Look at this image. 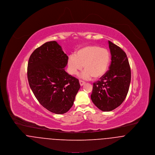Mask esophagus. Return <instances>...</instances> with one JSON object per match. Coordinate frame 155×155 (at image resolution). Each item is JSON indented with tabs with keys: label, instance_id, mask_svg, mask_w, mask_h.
<instances>
[{
	"label": "esophagus",
	"instance_id": "obj_1",
	"mask_svg": "<svg viewBox=\"0 0 155 155\" xmlns=\"http://www.w3.org/2000/svg\"><path fill=\"white\" fill-rule=\"evenodd\" d=\"M79 82H80V86H83L84 84H85V82L84 81H82V80H80L79 81Z\"/></svg>",
	"mask_w": 155,
	"mask_h": 155
}]
</instances>
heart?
Returning a JSON list of instances; mask_svg holds the SVG:
<instances>
[{"mask_svg": "<svg viewBox=\"0 0 155 155\" xmlns=\"http://www.w3.org/2000/svg\"><path fill=\"white\" fill-rule=\"evenodd\" d=\"M111 59L109 51L98 45H85L79 48L69 56L68 60V71L70 74L76 75L83 67L85 69L80 74L84 79L93 77L97 79L107 72Z\"/></svg>", "mask_w": 155, "mask_h": 155, "instance_id": "heart-1", "label": "heart"}]
</instances>
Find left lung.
<instances>
[{"label": "left lung", "instance_id": "left-lung-1", "mask_svg": "<svg viewBox=\"0 0 155 155\" xmlns=\"http://www.w3.org/2000/svg\"><path fill=\"white\" fill-rule=\"evenodd\" d=\"M111 54L109 70L93 83L91 99L103 111H110L120 106L129 91L131 72L127 56L119 47L108 41Z\"/></svg>", "mask_w": 155, "mask_h": 155}]
</instances>
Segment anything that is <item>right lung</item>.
<instances>
[{"label":"right lung","mask_w":155,"mask_h":155,"mask_svg":"<svg viewBox=\"0 0 155 155\" xmlns=\"http://www.w3.org/2000/svg\"><path fill=\"white\" fill-rule=\"evenodd\" d=\"M68 57L56 41L45 42L31 53L28 65L30 87L48 111L64 114L72 107L80 88L77 78L64 70Z\"/></svg>","instance_id":"add662e5"}]
</instances>
